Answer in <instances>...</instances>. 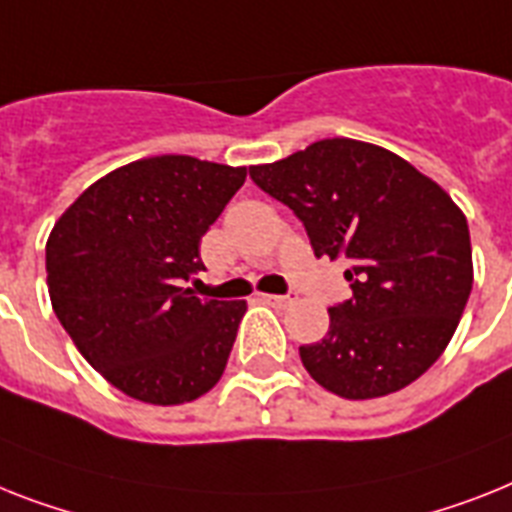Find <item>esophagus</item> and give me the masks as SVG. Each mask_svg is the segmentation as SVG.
<instances>
[{
  "instance_id": "34e87169",
  "label": "esophagus",
  "mask_w": 512,
  "mask_h": 512,
  "mask_svg": "<svg viewBox=\"0 0 512 512\" xmlns=\"http://www.w3.org/2000/svg\"><path fill=\"white\" fill-rule=\"evenodd\" d=\"M261 298H264V303H269V306H277V308H285L295 301L293 295H261Z\"/></svg>"
}]
</instances>
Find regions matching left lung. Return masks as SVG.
Wrapping results in <instances>:
<instances>
[{"instance_id": "left-lung-1", "label": "left lung", "mask_w": 512, "mask_h": 512, "mask_svg": "<svg viewBox=\"0 0 512 512\" xmlns=\"http://www.w3.org/2000/svg\"><path fill=\"white\" fill-rule=\"evenodd\" d=\"M251 177L298 214L319 259L350 264L353 298L301 348L311 379L345 400L416 382L453 340L474 285L460 206L403 156L353 138L316 141Z\"/></svg>"}]
</instances>
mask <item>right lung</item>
Wrapping results in <instances>:
<instances>
[{
    "instance_id": "right-lung-1",
    "label": "right lung",
    "mask_w": 512,
    "mask_h": 512,
    "mask_svg": "<svg viewBox=\"0 0 512 512\" xmlns=\"http://www.w3.org/2000/svg\"><path fill=\"white\" fill-rule=\"evenodd\" d=\"M246 175L196 156H149L99 177L54 222V314L128 398L190 403L225 374L246 301H206L180 285L204 269L201 238Z\"/></svg>"
}]
</instances>
